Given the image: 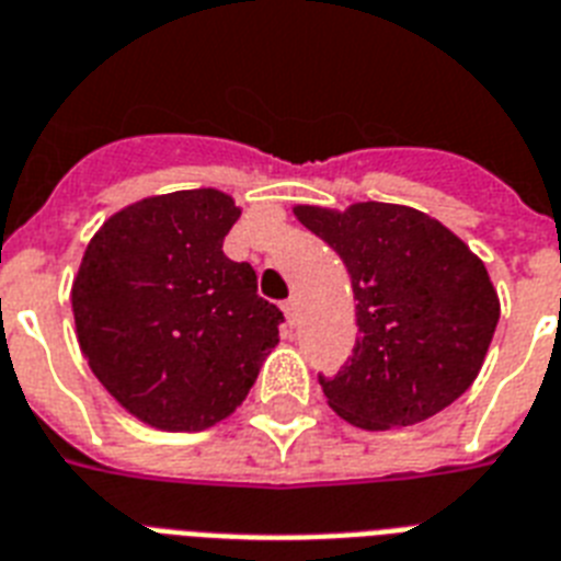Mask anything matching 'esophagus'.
<instances>
[{
    "instance_id": "34e87169",
    "label": "esophagus",
    "mask_w": 561,
    "mask_h": 561,
    "mask_svg": "<svg viewBox=\"0 0 561 561\" xmlns=\"http://www.w3.org/2000/svg\"><path fill=\"white\" fill-rule=\"evenodd\" d=\"M282 311H285L288 322H290V325H294V322H296V299H288V302L282 305Z\"/></svg>"
}]
</instances>
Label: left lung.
<instances>
[{
	"label": "left lung",
	"instance_id": "1",
	"mask_svg": "<svg viewBox=\"0 0 561 561\" xmlns=\"http://www.w3.org/2000/svg\"><path fill=\"white\" fill-rule=\"evenodd\" d=\"M294 216L348 267L359 336L320 377L328 407L359 430L412 426L470 389L499 325L484 262L438 218L403 204H296Z\"/></svg>",
	"mask_w": 561,
	"mask_h": 561
}]
</instances>
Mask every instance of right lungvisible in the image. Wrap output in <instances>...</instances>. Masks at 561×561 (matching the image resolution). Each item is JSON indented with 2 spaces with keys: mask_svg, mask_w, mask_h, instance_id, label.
<instances>
[{
  "mask_svg": "<svg viewBox=\"0 0 561 561\" xmlns=\"http://www.w3.org/2000/svg\"><path fill=\"white\" fill-rule=\"evenodd\" d=\"M241 209L221 190H178L103 221L71 285L77 343L138 421L202 432L248 398L279 343L256 271L225 256Z\"/></svg>",
  "mask_w": 561,
  "mask_h": 561,
  "instance_id": "add662e5",
  "label": "right lung"
}]
</instances>
